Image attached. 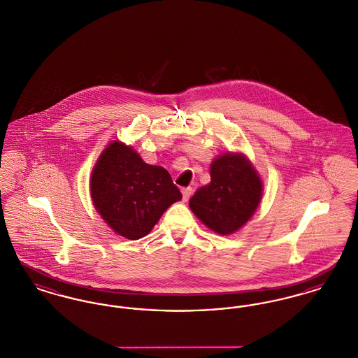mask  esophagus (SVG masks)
I'll use <instances>...</instances> for the list:
<instances>
[{"label": "esophagus", "mask_w": 358, "mask_h": 358, "mask_svg": "<svg viewBox=\"0 0 358 358\" xmlns=\"http://www.w3.org/2000/svg\"><path fill=\"white\" fill-rule=\"evenodd\" d=\"M192 196V187H184L182 189V200L187 203V200L190 199Z\"/></svg>", "instance_id": "obj_1"}]
</instances>
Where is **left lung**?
Wrapping results in <instances>:
<instances>
[{"mask_svg": "<svg viewBox=\"0 0 358 358\" xmlns=\"http://www.w3.org/2000/svg\"><path fill=\"white\" fill-rule=\"evenodd\" d=\"M263 184L250 159L225 153L210 164V182L190 199L192 212L219 235H231L255 213Z\"/></svg>", "mask_w": 358, "mask_h": 358, "instance_id": "8db88e82", "label": "left lung"}]
</instances>
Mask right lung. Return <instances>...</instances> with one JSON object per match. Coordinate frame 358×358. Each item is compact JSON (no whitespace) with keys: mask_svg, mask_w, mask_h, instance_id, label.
Wrapping results in <instances>:
<instances>
[{"mask_svg":"<svg viewBox=\"0 0 358 358\" xmlns=\"http://www.w3.org/2000/svg\"><path fill=\"white\" fill-rule=\"evenodd\" d=\"M91 199L95 209L123 238L146 236L164 212L182 199L162 166H153L120 141L103 150L91 174Z\"/></svg>","mask_w":358,"mask_h":358,"instance_id":"1","label":"right lung"}]
</instances>
